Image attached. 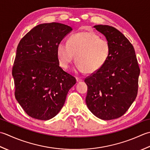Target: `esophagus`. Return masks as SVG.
Listing matches in <instances>:
<instances>
[{
	"instance_id": "1",
	"label": "esophagus",
	"mask_w": 150,
	"mask_h": 150,
	"mask_svg": "<svg viewBox=\"0 0 150 150\" xmlns=\"http://www.w3.org/2000/svg\"><path fill=\"white\" fill-rule=\"evenodd\" d=\"M76 81H77V82H80V81H83V79H82L81 78H79L78 77H76Z\"/></svg>"
}]
</instances>
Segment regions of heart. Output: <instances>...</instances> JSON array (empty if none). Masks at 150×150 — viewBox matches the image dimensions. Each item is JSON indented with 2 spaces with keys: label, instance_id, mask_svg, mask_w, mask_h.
I'll list each match as a JSON object with an SVG mask.
<instances>
[{
  "label": "heart",
  "instance_id": "heart-1",
  "mask_svg": "<svg viewBox=\"0 0 150 150\" xmlns=\"http://www.w3.org/2000/svg\"><path fill=\"white\" fill-rule=\"evenodd\" d=\"M111 47L109 41L93 31H85L71 36L69 42L61 41L57 47L60 66L67 69L74 55L79 72L94 73L108 61Z\"/></svg>",
  "mask_w": 150,
  "mask_h": 150
}]
</instances>
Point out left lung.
I'll use <instances>...</instances> for the list:
<instances>
[{
    "label": "left lung",
    "instance_id": "obj_1",
    "mask_svg": "<svg viewBox=\"0 0 150 150\" xmlns=\"http://www.w3.org/2000/svg\"><path fill=\"white\" fill-rule=\"evenodd\" d=\"M111 45V54L98 71L85 79L86 103L96 117L109 120L125 114L138 93L140 69L133 46L114 27L96 25Z\"/></svg>",
    "mask_w": 150,
    "mask_h": 150
}]
</instances>
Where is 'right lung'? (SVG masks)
Returning a JSON list of instances; mask_svg holds the SVG:
<instances>
[{
	"label": "right lung",
	"mask_w": 150,
	"mask_h": 150,
	"mask_svg": "<svg viewBox=\"0 0 150 150\" xmlns=\"http://www.w3.org/2000/svg\"><path fill=\"white\" fill-rule=\"evenodd\" d=\"M72 29L65 24H41L21 39L17 48L12 76L15 96L26 113L47 120L65 103L76 78L59 67L57 47Z\"/></svg>",
	"instance_id": "1"
}]
</instances>
